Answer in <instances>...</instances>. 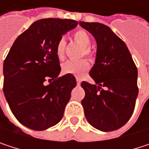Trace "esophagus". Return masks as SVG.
<instances>
[{"label":"esophagus","instance_id":"34e87169","mask_svg":"<svg viewBox=\"0 0 149 149\" xmlns=\"http://www.w3.org/2000/svg\"><path fill=\"white\" fill-rule=\"evenodd\" d=\"M76 80H77V84L79 85V84H81V78L77 77H76Z\"/></svg>","mask_w":149,"mask_h":149}]
</instances>
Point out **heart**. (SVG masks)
Returning a JSON list of instances; mask_svg holds the SVG:
<instances>
[{
	"instance_id": "1",
	"label": "heart",
	"mask_w": 149,
	"mask_h": 149,
	"mask_svg": "<svg viewBox=\"0 0 149 149\" xmlns=\"http://www.w3.org/2000/svg\"><path fill=\"white\" fill-rule=\"evenodd\" d=\"M73 38L83 49V53L85 56L91 57L92 52L89 48L91 45V38L89 34L84 30H77L73 33ZM65 41L62 38L60 39L55 48V52L59 59H63L65 57ZM89 69V64L86 60L81 59L77 61H67L62 65V72L65 74H72L76 77H81Z\"/></svg>"
}]
</instances>
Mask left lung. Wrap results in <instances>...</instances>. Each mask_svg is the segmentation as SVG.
<instances>
[{"label": "left lung", "instance_id": "1", "mask_svg": "<svg viewBox=\"0 0 149 149\" xmlns=\"http://www.w3.org/2000/svg\"><path fill=\"white\" fill-rule=\"evenodd\" d=\"M97 45L95 65L90 72L95 84L83 81L82 100L88 123L108 132L127 123L134 112L138 96L137 68L126 44L107 26L79 21Z\"/></svg>", "mask_w": 149, "mask_h": 149}]
</instances>
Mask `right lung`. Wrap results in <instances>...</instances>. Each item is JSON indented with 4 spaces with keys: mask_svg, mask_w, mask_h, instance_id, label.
<instances>
[{
    "mask_svg": "<svg viewBox=\"0 0 149 149\" xmlns=\"http://www.w3.org/2000/svg\"><path fill=\"white\" fill-rule=\"evenodd\" d=\"M77 24L68 19H39L15 40L4 60L5 97L16 119L31 130H45L64 116L77 82L72 74L58 77L61 67L55 48Z\"/></svg>",
    "mask_w": 149,
    "mask_h": 149,
    "instance_id": "1",
    "label": "right lung"
}]
</instances>
